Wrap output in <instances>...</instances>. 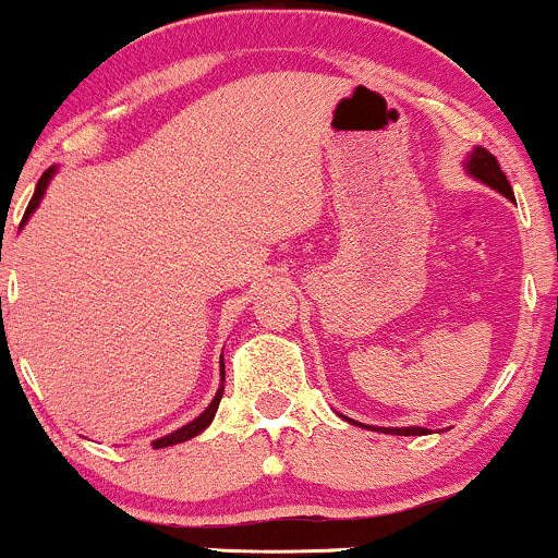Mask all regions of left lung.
Instances as JSON below:
<instances>
[{"label":"left lung","instance_id":"8db88e82","mask_svg":"<svg viewBox=\"0 0 558 558\" xmlns=\"http://www.w3.org/2000/svg\"><path fill=\"white\" fill-rule=\"evenodd\" d=\"M463 169H466V174L469 177H474V180H480L482 185H487V187H493V190H498L500 195H506L508 201H513V190H511V185H508V180H506V174L504 171H500V163L495 161V156L489 150H485V148H480V145H476L474 150L469 153V158L466 161H463ZM347 418V415H344ZM349 424H354V426H363V428H371V432H381V434H397V437H421V434H428V428H424V426H368V424H357V421H352V418H347Z\"/></svg>","mask_w":558,"mask_h":558}]
</instances>
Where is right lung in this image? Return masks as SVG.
Here are the masks:
<instances>
[{
	"label": "right lung",
	"mask_w": 558,
	"mask_h": 558,
	"mask_svg": "<svg viewBox=\"0 0 558 558\" xmlns=\"http://www.w3.org/2000/svg\"><path fill=\"white\" fill-rule=\"evenodd\" d=\"M54 174H58V167H50V169L45 171V174H41L39 185H36V190H34V198H31L28 209H26V214H23V222H21V228H23V225L28 222V217H31V214H34L36 209H39L41 198H45L47 187H50V182H52V177H54ZM222 381H225V360H222ZM222 391H225V384H219L217 395H214V400H211V405L206 408L204 413L198 415V418H193V421H190V424H185V426H182V428H177V432L167 434V437H158V439H153V448H171V445L187 442V439L198 437V434L204 432V428H209V424H211V421H214V415H217L219 400H222Z\"/></svg>",
	"instance_id": "obj_1"
}]
</instances>
